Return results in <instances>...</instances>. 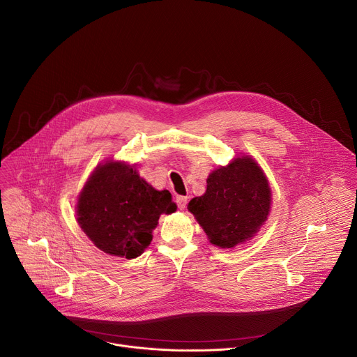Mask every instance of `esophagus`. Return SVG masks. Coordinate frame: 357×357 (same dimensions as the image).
<instances>
[{
    "label": "esophagus",
    "mask_w": 357,
    "mask_h": 357,
    "mask_svg": "<svg viewBox=\"0 0 357 357\" xmlns=\"http://www.w3.org/2000/svg\"><path fill=\"white\" fill-rule=\"evenodd\" d=\"M186 203H188V197L186 196H176V205H178V208L181 211L186 208Z\"/></svg>",
    "instance_id": "esophagus-1"
}]
</instances>
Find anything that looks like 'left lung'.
<instances>
[{"instance_id": "obj_1", "label": "left lung", "mask_w": 357, "mask_h": 357, "mask_svg": "<svg viewBox=\"0 0 357 357\" xmlns=\"http://www.w3.org/2000/svg\"><path fill=\"white\" fill-rule=\"evenodd\" d=\"M206 192L193 197L188 211L220 248L250 240L266 223L271 209V189L259 164L248 155L234 158L208 178Z\"/></svg>"}]
</instances>
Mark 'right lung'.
I'll return each mask as SVG.
<instances>
[{
    "label": "right lung",
    "instance_id": "add662e5",
    "mask_svg": "<svg viewBox=\"0 0 357 357\" xmlns=\"http://www.w3.org/2000/svg\"><path fill=\"white\" fill-rule=\"evenodd\" d=\"M176 205L169 190H157L139 178L134 165L100 164L77 199V222L97 248L112 256L135 259L151 244L162 213Z\"/></svg>",
    "mask_w": 357,
    "mask_h": 357
}]
</instances>
